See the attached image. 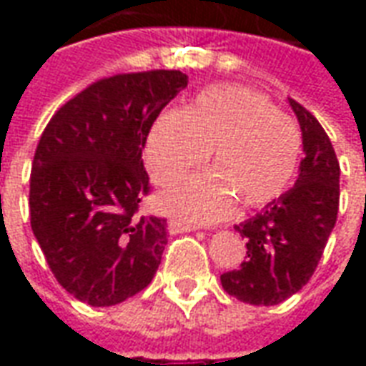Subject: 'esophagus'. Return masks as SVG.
<instances>
[{"instance_id": "obj_1", "label": "esophagus", "mask_w": 366, "mask_h": 366, "mask_svg": "<svg viewBox=\"0 0 366 366\" xmlns=\"http://www.w3.org/2000/svg\"><path fill=\"white\" fill-rule=\"evenodd\" d=\"M168 231L176 235V233H188V231H196V225H190V223H184L180 219H170L168 222Z\"/></svg>"}]
</instances>
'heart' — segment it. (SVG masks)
<instances>
[{"instance_id":"obj_1","label":"heart","mask_w":366,"mask_h":366,"mask_svg":"<svg viewBox=\"0 0 366 366\" xmlns=\"http://www.w3.org/2000/svg\"><path fill=\"white\" fill-rule=\"evenodd\" d=\"M209 151L214 170L162 196L174 214L194 222L227 215L233 198L261 207L282 196L298 172V125L267 97L245 88H209L184 112H167L151 127L144 159L152 180L174 184Z\"/></svg>"}]
</instances>
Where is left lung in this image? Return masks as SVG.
I'll return each instance as SVG.
<instances>
[{"label":"left lung","mask_w":366,"mask_h":366,"mask_svg":"<svg viewBox=\"0 0 366 366\" xmlns=\"http://www.w3.org/2000/svg\"><path fill=\"white\" fill-rule=\"evenodd\" d=\"M302 129L304 159L294 188L235 225L247 239V261L223 272L222 286L253 306H276L302 290L337 222L339 162L330 137L306 107L288 97Z\"/></svg>","instance_id":"left-lung-1"}]
</instances>
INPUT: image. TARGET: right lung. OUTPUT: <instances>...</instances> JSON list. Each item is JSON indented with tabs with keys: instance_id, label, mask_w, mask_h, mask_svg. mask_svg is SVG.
Returning <instances> with one entry per match:
<instances>
[{
	"instance_id": "right-lung-1",
	"label": "right lung",
	"mask_w": 366,
	"mask_h": 366,
	"mask_svg": "<svg viewBox=\"0 0 366 366\" xmlns=\"http://www.w3.org/2000/svg\"><path fill=\"white\" fill-rule=\"evenodd\" d=\"M186 86L180 70L104 78L43 131L31 172V227L54 278L76 300L115 306L157 274L167 219L137 215L149 194L141 154L162 107Z\"/></svg>"
}]
</instances>
